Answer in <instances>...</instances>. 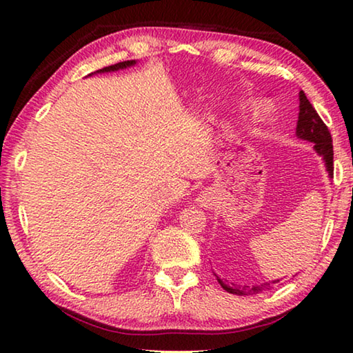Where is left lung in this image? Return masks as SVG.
Segmentation results:
<instances>
[{
  "label": "left lung",
  "instance_id": "left-lung-1",
  "mask_svg": "<svg viewBox=\"0 0 353 353\" xmlns=\"http://www.w3.org/2000/svg\"><path fill=\"white\" fill-rule=\"evenodd\" d=\"M299 119H297V128H296V135L302 140H308L314 143V149L325 162V168L328 171V176L333 177V145H332V135L330 130L325 126V123L322 121L318 112L314 110L312 103L307 99L305 93L299 92ZM218 282L219 285L227 292H232V294L238 296H252L259 294L261 291L271 290L276 286L280 280H272V282L256 285V286H235L234 283L229 285L221 280L219 277Z\"/></svg>",
  "mask_w": 353,
  "mask_h": 353
}]
</instances>
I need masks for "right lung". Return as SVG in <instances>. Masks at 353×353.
Wrapping results in <instances>:
<instances>
[{
    "label": "right lung",
    "instance_id": "add662e5",
    "mask_svg": "<svg viewBox=\"0 0 353 353\" xmlns=\"http://www.w3.org/2000/svg\"><path fill=\"white\" fill-rule=\"evenodd\" d=\"M130 65H135V61H124V62H119V63H115V65H110V67H104L103 70H98L97 73H109V71H117V70L128 68V67H130ZM88 76H90V74H88Z\"/></svg>",
    "mask_w": 353,
    "mask_h": 353
}]
</instances>
